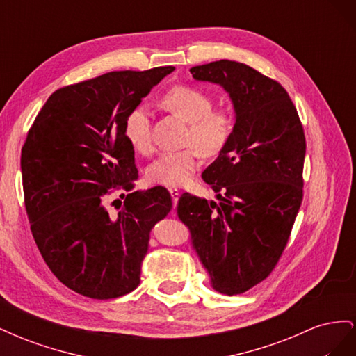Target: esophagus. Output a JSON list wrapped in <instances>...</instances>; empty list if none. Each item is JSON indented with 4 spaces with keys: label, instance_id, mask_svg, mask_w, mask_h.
<instances>
[{
    "label": "esophagus",
    "instance_id": "34e87169",
    "mask_svg": "<svg viewBox=\"0 0 356 356\" xmlns=\"http://www.w3.org/2000/svg\"><path fill=\"white\" fill-rule=\"evenodd\" d=\"M169 195H170V200H172V204H177V202H178V199H179V196H181V193L178 191V190H170L169 191Z\"/></svg>",
    "mask_w": 356,
    "mask_h": 356
}]
</instances>
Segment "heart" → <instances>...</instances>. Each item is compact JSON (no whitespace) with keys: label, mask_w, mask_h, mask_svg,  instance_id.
<instances>
[{"label":"heart","mask_w":356,"mask_h":356,"mask_svg":"<svg viewBox=\"0 0 356 356\" xmlns=\"http://www.w3.org/2000/svg\"><path fill=\"white\" fill-rule=\"evenodd\" d=\"M161 104L190 124L187 144L193 147L182 152L161 154L149 165L147 177L153 184L177 188L187 184L197 170L200 152L213 156L225 147L232 134L233 118L229 113L212 110L211 96L191 86L172 88L163 95ZM124 136L139 153H148L152 149V126L144 106H138L129 113L124 123Z\"/></svg>","instance_id":"b5f03b06"}]
</instances>
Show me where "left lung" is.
<instances>
[{"mask_svg":"<svg viewBox=\"0 0 356 356\" xmlns=\"http://www.w3.org/2000/svg\"><path fill=\"white\" fill-rule=\"evenodd\" d=\"M190 72L225 90L234 124L202 174L218 202L184 193L177 213L211 286L242 294L273 270L293 229L303 199V127L282 86L245 63L222 59Z\"/></svg>","mask_w":356,"mask_h":356,"instance_id":"8db88e82","label":"left lung"}]
</instances>
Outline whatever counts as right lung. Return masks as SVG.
Segmentation results:
<instances>
[{
  "mask_svg": "<svg viewBox=\"0 0 356 356\" xmlns=\"http://www.w3.org/2000/svg\"><path fill=\"white\" fill-rule=\"evenodd\" d=\"M174 70L115 71L67 86L28 132L20 169L32 236L51 273L84 297L108 300L138 286L149 230L172 208L163 187L132 191L138 170L124 123ZM117 189L129 193L111 216L104 203Z\"/></svg>",
  "mask_w": 356,
  "mask_h": 356,
  "instance_id": "add662e5",
  "label": "right lung"
}]
</instances>
